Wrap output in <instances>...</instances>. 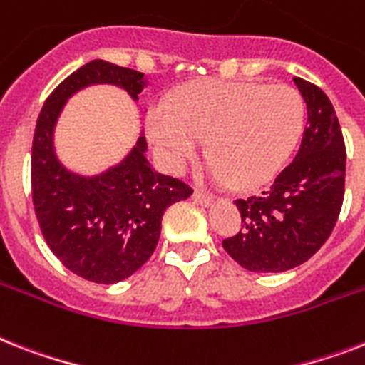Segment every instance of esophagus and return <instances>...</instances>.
<instances>
[{"instance_id":"esophagus-1","label":"esophagus","mask_w":365,"mask_h":365,"mask_svg":"<svg viewBox=\"0 0 365 365\" xmlns=\"http://www.w3.org/2000/svg\"><path fill=\"white\" fill-rule=\"evenodd\" d=\"M192 200H195L197 204H200V206H204V208H206V206H212V202H213V198L202 191L192 192Z\"/></svg>"}]
</instances>
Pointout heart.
<instances>
[{"instance_id":"obj_1","label":"heart","mask_w":365,"mask_h":365,"mask_svg":"<svg viewBox=\"0 0 365 365\" xmlns=\"http://www.w3.org/2000/svg\"><path fill=\"white\" fill-rule=\"evenodd\" d=\"M306 123L294 88L208 82L148 110L146 133L165 167L183 173L208 142L206 176L215 183L257 187L279 173Z\"/></svg>"}]
</instances>
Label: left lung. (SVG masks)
Returning a JSON list of instances; mask_svg holds the SVG:
<instances>
[{"instance_id": "1", "label": "left lung", "mask_w": 365, "mask_h": 365, "mask_svg": "<svg viewBox=\"0 0 365 365\" xmlns=\"http://www.w3.org/2000/svg\"><path fill=\"white\" fill-rule=\"evenodd\" d=\"M307 105V127L294 161L260 197L236 200L242 230L225 251L250 272H287L321 250L339 217L345 192V142L327 93L294 78Z\"/></svg>"}]
</instances>
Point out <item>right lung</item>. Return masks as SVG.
Instances as JSON below:
<instances>
[{"label":"right lung","mask_w":365,"mask_h":365,"mask_svg":"<svg viewBox=\"0 0 365 365\" xmlns=\"http://www.w3.org/2000/svg\"><path fill=\"white\" fill-rule=\"evenodd\" d=\"M91 86H115L136 103L148 80L144 73L105 59H93L67 76L38 114L31 189L38 225L52 253L73 274L112 285L152 257L165 210L192 191L152 167L142 133L118 165L99 174L75 173L59 161L54 144L59 115L71 97Z\"/></svg>","instance_id":"right-lung-1"}]
</instances>
